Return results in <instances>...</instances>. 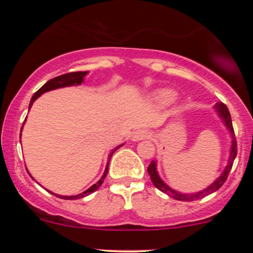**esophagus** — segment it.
<instances>
[{
	"label": "esophagus",
	"mask_w": 253,
	"mask_h": 253,
	"mask_svg": "<svg viewBox=\"0 0 253 253\" xmlns=\"http://www.w3.org/2000/svg\"><path fill=\"white\" fill-rule=\"evenodd\" d=\"M150 136V132L145 128H139L135 129L132 134V140L133 141H139L144 140V139H147Z\"/></svg>",
	"instance_id": "34e87169"
}]
</instances>
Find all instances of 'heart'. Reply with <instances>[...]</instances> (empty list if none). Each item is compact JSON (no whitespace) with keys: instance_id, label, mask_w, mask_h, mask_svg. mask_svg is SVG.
I'll use <instances>...</instances> for the list:
<instances>
[{"instance_id":"b5f03b06","label":"heart","mask_w":253,"mask_h":253,"mask_svg":"<svg viewBox=\"0 0 253 253\" xmlns=\"http://www.w3.org/2000/svg\"><path fill=\"white\" fill-rule=\"evenodd\" d=\"M153 97H155V100L157 101V102L168 103V102H170V101L173 100V94H172V91H170V90L163 89V90H158Z\"/></svg>"}]
</instances>
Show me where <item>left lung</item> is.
<instances>
[{
    "instance_id": "obj_1",
    "label": "left lung",
    "mask_w": 253,
    "mask_h": 253,
    "mask_svg": "<svg viewBox=\"0 0 253 253\" xmlns=\"http://www.w3.org/2000/svg\"><path fill=\"white\" fill-rule=\"evenodd\" d=\"M214 108L216 109L219 117L222 119L225 126L227 127V129L229 130V132H231L232 145H231V151H229V158H228L227 165H226L225 170H223V172L219 177H217L215 181L211 183L210 187L206 188V189H203L201 191H199V193L182 194V193H179V191L171 189L169 185H167L163 181H162V178L159 177L158 172H157L156 161L151 162L149 168H147V172H149V175L151 177V181H152L153 185H155L157 189L163 191L164 194H167V195L173 197V199L178 200V201H196V200L202 199V197L210 195V194L214 193V191L219 190L220 188L222 187L223 183L226 182V179H227L229 171H231L232 165H233L234 159H236V156H237V140H236V135H234L233 125H232V119H231V114H229V112H228V108L226 107V104H223L222 102H217L215 106H214Z\"/></svg>"
}]
</instances>
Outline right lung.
<instances>
[{
  "instance_id": "add662e5",
  "label": "right lung",
  "mask_w": 253,
  "mask_h": 253,
  "mask_svg": "<svg viewBox=\"0 0 253 253\" xmlns=\"http://www.w3.org/2000/svg\"><path fill=\"white\" fill-rule=\"evenodd\" d=\"M88 74V71H77V72H69V74H64V75H60V76L58 77H54L52 78V80L48 81V82H46L40 88L36 94L33 95L31 98V102H30V109L32 107V104H33L34 101L37 100L38 97L40 96V95L43 94V92L46 91H50V90H53V89H58V88H64V86H70V85H81L82 82L84 81V77H85V75ZM25 124V123H24ZM24 127V126H22ZM22 129V128H21ZM21 136V135H20ZM123 146V145H119L118 147H115L114 150L112 151V152L109 153V157H108V163L106 165V170H104L102 177L100 178V181H98L96 184L91 185V187L89 188V189H86L85 191H83L82 194H78V195H74V196H62V195H57V194H53L52 191H50L51 194H53V195H56L57 197H59V199H64V200H77V199H82V197L89 195V194L94 193V191H96L98 188L101 187V184H102L104 178H106L107 176V172H108V167H109V161L110 158H112L113 153L117 151L119 147Z\"/></svg>"
}]
</instances>
